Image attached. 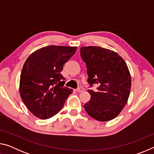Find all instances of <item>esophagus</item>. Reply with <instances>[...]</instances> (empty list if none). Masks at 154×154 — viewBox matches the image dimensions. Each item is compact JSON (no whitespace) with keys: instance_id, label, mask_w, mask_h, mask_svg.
<instances>
[{"instance_id":"esophagus-1","label":"esophagus","mask_w":154,"mask_h":154,"mask_svg":"<svg viewBox=\"0 0 154 154\" xmlns=\"http://www.w3.org/2000/svg\"><path fill=\"white\" fill-rule=\"evenodd\" d=\"M75 91H76L77 92H82L83 91V88H77V89Z\"/></svg>"}]
</instances>
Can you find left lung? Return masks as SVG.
<instances>
[{
    "instance_id": "8db88e82",
    "label": "left lung",
    "mask_w": 154,
    "mask_h": 154,
    "mask_svg": "<svg viewBox=\"0 0 154 154\" xmlns=\"http://www.w3.org/2000/svg\"><path fill=\"white\" fill-rule=\"evenodd\" d=\"M87 66L88 82L98 85L97 91L88 90L90 100L84 105L90 116L107 122L116 118L126 105L131 89V76L124 60L118 53L98 46L81 48Z\"/></svg>"
}]
</instances>
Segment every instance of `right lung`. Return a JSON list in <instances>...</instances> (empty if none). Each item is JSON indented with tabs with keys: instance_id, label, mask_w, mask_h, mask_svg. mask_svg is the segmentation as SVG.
<instances>
[{
	"instance_id": "right-lung-1",
	"label": "right lung",
	"mask_w": 154,
	"mask_h": 154,
	"mask_svg": "<svg viewBox=\"0 0 154 154\" xmlns=\"http://www.w3.org/2000/svg\"><path fill=\"white\" fill-rule=\"evenodd\" d=\"M77 47L49 45L34 51L25 61L20 80V94L36 118L46 119L63 108L72 90L64 87L63 66Z\"/></svg>"
}]
</instances>
